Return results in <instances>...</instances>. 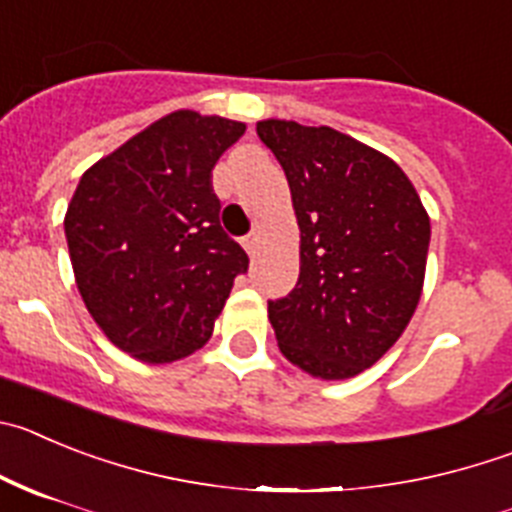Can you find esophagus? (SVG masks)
I'll list each match as a JSON object with an SVG mask.
<instances>
[{
	"label": "esophagus",
	"mask_w": 512,
	"mask_h": 512,
	"mask_svg": "<svg viewBox=\"0 0 512 512\" xmlns=\"http://www.w3.org/2000/svg\"><path fill=\"white\" fill-rule=\"evenodd\" d=\"M241 243H243V248L248 251V256H253V253H256V248H259V231H251L248 236H243Z\"/></svg>",
	"instance_id": "1"
}]
</instances>
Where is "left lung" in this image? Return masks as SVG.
Segmentation results:
<instances>
[{"label": "left lung", "instance_id": "obj_1", "mask_svg": "<svg viewBox=\"0 0 512 512\" xmlns=\"http://www.w3.org/2000/svg\"><path fill=\"white\" fill-rule=\"evenodd\" d=\"M299 223V279L269 302L289 363L342 381L383 358L421 299L431 225L419 192L386 154L330 126L266 119Z\"/></svg>", "mask_w": 512, "mask_h": 512}]
</instances>
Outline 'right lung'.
<instances>
[{"instance_id": "obj_1", "label": "right lung", "mask_w": 512, "mask_h": 512, "mask_svg": "<svg viewBox=\"0 0 512 512\" xmlns=\"http://www.w3.org/2000/svg\"><path fill=\"white\" fill-rule=\"evenodd\" d=\"M246 124L172 111L83 172L65 213L88 312L116 348L172 363L213 335L248 256L220 228L213 167Z\"/></svg>"}]
</instances>
